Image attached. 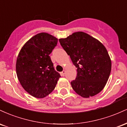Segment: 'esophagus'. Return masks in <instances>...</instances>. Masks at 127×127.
<instances>
[{
	"mask_svg": "<svg viewBox=\"0 0 127 127\" xmlns=\"http://www.w3.org/2000/svg\"><path fill=\"white\" fill-rule=\"evenodd\" d=\"M65 73V70H63V72H61V75H62V76H64Z\"/></svg>",
	"mask_w": 127,
	"mask_h": 127,
	"instance_id": "34e87169",
	"label": "esophagus"
}]
</instances>
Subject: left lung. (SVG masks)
<instances>
[{"mask_svg": "<svg viewBox=\"0 0 127 127\" xmlns=\"http://www.w3.org/2000/svg\"><path fill=\"white\" fill-rule=\"evenodd\" d=\"M65 51L77 68L72 88L84 98L95 95L105 87L111 72V60L105 46L82 32L59 39Z\"/></svg>", "mask_w": 127, "mask_h": 127, "instance_id": "obj_1", "label": "left lung"}]
</instances>
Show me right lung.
Segmentation results:
<instances>
[{"label":"right lung","instance_id":"add662e5","mask_svg":"<svg viewBox=\"0 0 127 127\" xmlns=\"http://www.w3.org/2000/svg\"><path fill=\"white\" fill-rule=\"evenodd\" d=\"M57 42L54 36L40 33L29 39L19 52L16 63L17 77L23 88L36 98L49 95L61 77L49 56Z\"/></svg>","mask_w":127,"mask_h":127}]
</instances>
